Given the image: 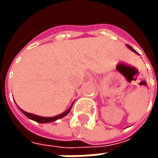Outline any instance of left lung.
I'll return each mask as SVG.
<instances>
[{
    "label": "left lung",
    "mask_w": 158,
    "mask_h": 158,
    "mask_svg": "<svg viewBox=\"0 0 158 158\" xmlns=\"http://www.w3.org/2000/svg\"><path fill=\"white\" fill-rule=\"evenodd\" d=\"M127 46H128V47H129V49H130V50H132L133 52H136V51H135V50H134V49H133V48H132V47H131V46H130V45H127ZM136 53H137V52H136Z\"/></svg>",
    "instance_id": "1"
}]
</instances>
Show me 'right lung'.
Here are the masks:
<instances>
[{
    "label": "right lung",
    "instance_id": "right-lung-1",
    "mask_svg": "<svg viewBox=\"0 0 158 158\" xmlns=\"http://www.w3.org/2000/svg\"><path fill=\"white\" fill-rule=\"evenodd\" d=\"M21 111L23 112V113L26 115V116L28 117L29 118L32 119L34 121H36L37 123H51V122H54L56 120H57L59 118H63L64 116H66L68 113L70 112V110H71V107L69 108V109L66 111L65 113H62V114H59L57 116H55V117H52V118H44V117H40V116H37V115H35V114H31V113H27V112H24L23 110L20 109Z\"/></svg>",
    "mask_w": 158,
    "mask_h": 158
}]
</instances>
